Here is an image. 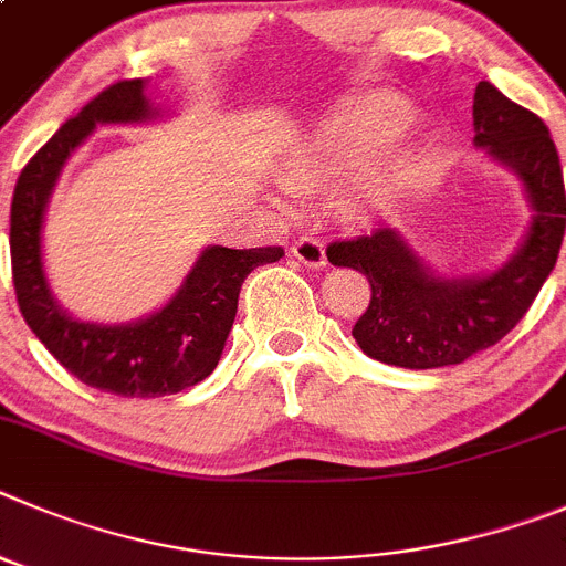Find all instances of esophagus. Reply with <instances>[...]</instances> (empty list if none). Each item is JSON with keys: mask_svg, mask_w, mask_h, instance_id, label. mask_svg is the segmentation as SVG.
<instances>
[{"mask_svg": "<svg viewBox=\"0 0 566 566\" xmlns=\"http://www.w3.org/2000/svg\"><path fill=\"white\" fill-rule=\"evenodd\" d=\"M290 253H293L304 268H315V271H318V268H327V251H324V245L313 237L298 239V242L290 248Z\"/></svg>", "mask_w": 566, "mask_h": 566, "instance_id": "34e87169", "label": "esophagus"}]
</instances>
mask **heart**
Segmentation results:
<instances>
[{"mask_svg": "<svg viewBox=\"0 0 566 566\" xmlns=\"http://www.w3.org/2000/svg\"><path fill=\"white\" fill-rule=\"evenodd\" d=\"M411 124L400 95L360 93L346 98L282 149V169L298 186L346 180L338 206L346 217L389 211L415 175L411 151H389Z\"/></svg>", "mask_w": 566, "mask_h": 566, "instance_id": "b5f03b06", "label": "heart"}]
</instances>
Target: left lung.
I'll return each mask as SVG.
<instances>
[{
    "label": "left lung",
    "instance_id": "1",
    "mask_svg": "<svg viewBox=\"0 0 566 566\" xmlns=\"http://www.w3.org/2000/svg\"><path fill=\"white\" fill-rule=\"evenodd\" d=\"M473 146L518 177L531 222L505 262L488 273L434 271L395 228L333 242L327 259L369 279L371 302L353 327L369 358L403 369L457 366L499 344L556 268L566 228L558 151L544 120L480 81Z\"/></svg>",
    "mask_w": 566,
    "mask_h": 566
}]
</instances>
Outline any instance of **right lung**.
Here are the masks:
<instances>
[{"label":"right lung","instance_id":"obj_1","mask_svg":"<svg viewBox=\"0 0 566 566\" xmlns=\"http://www.w3.org/2000/svg\"><path fill=\"white\" fill-rule=\"evenodd\" d=\"M163 118L166 112L155 106L146 78L106 86L30 157L10 206L13 287L28 327L81 384L120 397L177 395L206 380L220 364L248 273L284 256L282 248H202L169 302L124 324L75 318L61 307L42 248L44 217L61 171L98 126H140Z\"/></svg>","mask_w":566,"mask_h":566}]
</instances>
